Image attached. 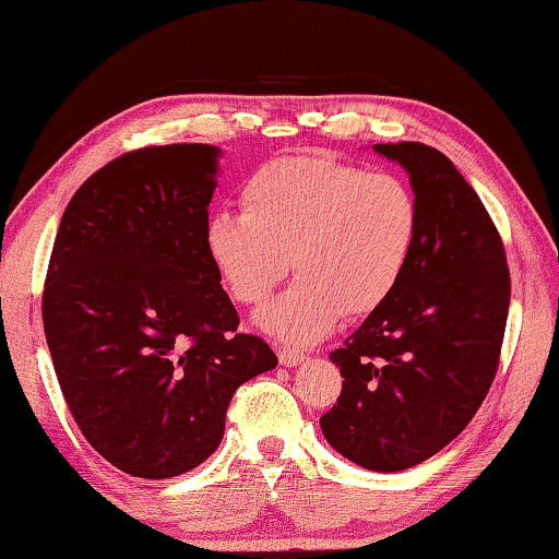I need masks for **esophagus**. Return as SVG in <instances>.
I'll use <instances>...</instances> for the list:
<instances>
[{
	"label": "esophagus",
	"instance_id": "obj_1",
	"mask_svg": "<svg viewBox=\"0 0 559 559\" xmlns=\"http://www.w3.org/2000/svg\"><path fill=\"white\" fill-rule=\"evenodd\" d=\"M278 360H281V366H286V368H295V366H300V364H302L305 356L298 352V348L281 346V348H278Z\"/></svg>",
	"mask_w": 559,
	"mask_h": 559
}]
</instances>
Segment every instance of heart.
Segmentation results:
<instances>
[{"instance_id":"b5f03b06","label":"heart","mask_w":559,"mask_h":559,"mask_svg":"<svg viewBox=\"0 0 559 559\" xmlns=\"http://www.w3.org/2000/svg\"><path fill=\"white\" fill-rule=\"evenodd\" d=\"M242 215L217 213L203 245L237 302L269 298L288 271L298 281L259 310L269 334L314 344L342 312L368 314L397 288L419 233L409 183L320 155L283 157L242 186Z\"/></svg>"}]
</instances>
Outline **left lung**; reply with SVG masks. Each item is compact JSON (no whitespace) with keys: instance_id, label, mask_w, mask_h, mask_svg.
Listing matches in <instances>:
<instances>
[{"instance_id":"1","label":"left lung","mask_w":559,"mask_h":559,"mask_svg":"<svg viewBox=\"0 0 559 559\" xmlns=\"http://www.w3.org/2000/svg\"><path fill=\"white\" fill-rule=\"evenodd\" d=\"M373 150L409 174L419 233L397 288L330 354L344 382L320 426L352 463L400 473L451 443L487 397L511 281L495 223L443 152Z\"/></svg>"}]
</instances>
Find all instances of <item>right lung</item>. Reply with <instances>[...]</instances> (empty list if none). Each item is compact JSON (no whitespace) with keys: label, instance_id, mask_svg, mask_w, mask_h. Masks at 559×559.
Here are the masks:
<instances>
[{"label":"right lung","instance_id":"1","mask_svg":"<svg viewBox=\"0 0 559 559\" xmlns=\"http://www.w3.org/2000/svg\"><path fill=\"white\" fill-rule=\"evenodd\" d=\"M223 152L142 147L108 162L64 207L43 330L64 402L108 463L145 479L215 453L242 382L278 366L239 317L207 259Z\"/></svg>","mask_w":559,"mask_h":559}]
</instances>
